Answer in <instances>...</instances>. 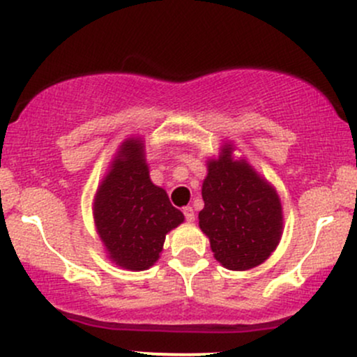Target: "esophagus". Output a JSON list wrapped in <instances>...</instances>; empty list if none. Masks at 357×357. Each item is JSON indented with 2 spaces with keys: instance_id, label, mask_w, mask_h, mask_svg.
Listing matches in <instances>:
<instances>
[{
  "instance_id": "1",
  "label": "esophagus",
  "mask_w": 357,
  "mask_h": 357,
  "mask_svg": "<svg viewBox=\"0 0 357 357\" xmlns=\"http://www.w3.org/2000/svg\"><path fill=\"white\" fill-rule=\"evenodd\" d=\"M183 213H184V218H186L188 223H192V221H195V211H192L191 206L183 208Z\"/></svg>"
}]
</instances>
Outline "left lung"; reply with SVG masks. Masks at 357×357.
Returning <instances> with one entry per match:
<instances>
[{
  "mask_svg": "<svg viewBox=\"0 0 357 357\" xmlns=\"http://www.w3.org/2000/svg\"><path fill=\"white\" fill-rule=\"evenodd\" d=\"M233 153V142H225L218 158L206 161L198 218L216 260L243 272L264 264L280 243L284 211L275 188Z\"/></svg>",
  "mask_w": 357,
  "mask_h": 357,
  "instance_id": "8db88e82",
  "label": "left lung"
}]
</instances>
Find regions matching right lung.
Returning a JSON list of instances; mask_svg holds the SVG:
<instances>
[{"instance_id":"obj_1","label":"right lung","mask_w":357,"mask_h":357,"mask_svg":"<svg viewBox=\"0 0 357 357\" xmlns=\"http://www.w3.org/2000/svg\"><path fill=\"white\" fill-rule=\"evenodd\" d=\"M92 211L107 258L132 272L153 267L167 233L184 221L167 192L151 181L144 139L139 136L121 142L93 196Z\"/></svg>"}]
</instances>
